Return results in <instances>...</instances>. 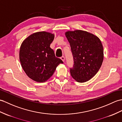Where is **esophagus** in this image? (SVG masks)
I'll list each match as a JSON object with an SVG mask.
<instances>
[{
  "label": "esophagus",
  "mask_w": 122,
  "mask_h": 122,
  "mask_svg": "<svg viewBox=\"0 0 122 122\" xmlns=\"http://www.w3.org/2000/svg\"><path fill=\"white\" fill-rule=\"evenodd\" d=\"M61 60H62V61H63V62H64V60H65V57H64V56H61Z\"/></svg>",
  "instance_id": "esophagus-1"
}]
</instances>
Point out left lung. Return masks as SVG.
Here are the masks:
<instances>
[{"label":"left lung","instance_id":"obj_1","mask_svg":"<svg viewBox=\"0 0 122 122\" xmlns=\"http://www.w3.org/2000/svg\"><path fill=\"white\" fill-rule=\"evenodd\" d=\"M74 59V66L70 69L72 77L79 83L92 78L101 66L103 48L97 36L86 31L75 30L65 33Z\"/></svg>","mask_w":122,"mask_h":122}]
</instances>
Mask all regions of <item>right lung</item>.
Listing matches in <instances>:
<instances>
[{
    "label": "right lung",
    "mask_w": 122,
    "mask_h": 122,
    "mask_svg": "<svg viewBox=\"0 0 122 122\" xmlns=\"http://www.w3.org/2000/svg\"><path fill=\"white\" fill-rule=\"evenodd\" d=\"M54 38L53 34L43 31L32 34L22 42L20 61L25 73L32 80L39 83L47 81L58 65L63 63L50 47Z\"/></svg>",
    "instance_id": "obj_1"
}]
</instances>
